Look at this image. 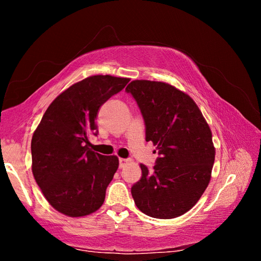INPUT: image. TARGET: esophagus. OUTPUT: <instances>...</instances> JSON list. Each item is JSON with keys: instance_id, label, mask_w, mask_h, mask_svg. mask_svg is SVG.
<instances>
[{"instance_id": "obj_1", "label": "esophagus", "mask_w": 261, "mask_h": 261, "mask_svg": "<svg viewBox=\"0 0 261 261\" xmlns=\"http://www.w3.org/2000/svg\"><path fill=\"white\" fill-rule=\"evenodd\" d=\"M127 161H129V160H127V159H123V158H121V159H120V168H123V167H124V166H125V163H127Z\"/></svg>"}]
</instances>
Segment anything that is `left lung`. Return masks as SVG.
Wrapping results in <instances>:
<instances>
[{"instance_id": "obj_1", "label": "left lung", "mask_w": 261, "mask_h": 261, "mask_svg": "<svg viewBox=\"0 0 261 261\" xmlns=\"http://www.w3.org/2000/svg\"><path fill=\"white\" fill-rule=\"evenodd\" d=\"M125 91L143 115L146 141L159 154L153 171L140 165L132 198L151 218H177L197 204L211 180L215 148L210 126L196 102L169 84L134 81Z\"/></svg>"}]
</instances>
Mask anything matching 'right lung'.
<instances>
[{"instance_id": "obj_1", "label": "right lung", "mask_w": 261, "mask_h": 261, "mask_svg": "<svg viewBox=\"0 0 261 261\" xmlns=\"http://www.w3.org/2000/svg\"><path fill=\"white\" fill-rule=\"evenodd\" d=\"M129 78L98 74L83 79L53 101L31 143L32 173L56 211L78 218L102 206L106 189L118 168V158L88 148L96 136V115Z\"/></svg>"}]
</instances>
